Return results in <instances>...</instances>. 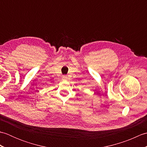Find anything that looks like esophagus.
Instances as JSON below:
<instances>
[{"mask_svg":"<svg viewBox=\"0 0 147 147\" xmlns=\"http://www.w3.org/2000/svg\"><path fill=\"white\" fill-rule=\"evenodd\" d=\"M62 78H64V79H66V78H67V76H65V75H64V76H63V77H62Z\"/></svg>","mask_w":147,"mask_h":147,"instance_id":"obj_1","label":"esophagus"}]
</instances>
